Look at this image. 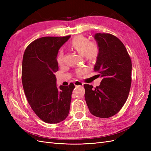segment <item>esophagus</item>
Masks as SVG:
<instances>
[{
	"label": "esophagus",
	"mask_w": 151,
	"mask_h": 151,
	"mask_svg": "<svg viewBox=\"0 0 151 151\" xmlns=\"http://www.w3.org/2000/svg\"><path fill=\"white\" fill-rule=\"evenodd\" d=\"M74 85L76 86H83L84 85V84L83 83H81V82H80V81H77L74 82Z\"/></svg>",
	"instance_id": "34e87169"
}]
</instances>
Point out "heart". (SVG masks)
<instances>
[{
	"instance_id": "b5f03b06",
	"label": "heart",
	"mask_w": 151,
	"mask_h": 151,
	"mask_svg": "<svg viewBox=\"0 0 151 151\" xmlns=\"http://www.w3.org/2000/svg\"><path fill=\"white\" fill-rule=\"evenodd\" d=\"M68 47L77 53L81 55L86 60L89 62H94L98 57L99 47L97 44L89 42L88 38L83 35L77 36L73 38L68 44ZM63 61V54L62 52L58 53L57 57V62L58 65H62ZM84 69L79 68L77 70L78 75L83 74Z\"/></svg>"
}]
</instances>
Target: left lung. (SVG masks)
Wrapping results in <instances>:
<instances>
[{
    "instance_id": "8db88e82",
    "label": "left lung",
    "mask_w": 151,
    "mask_h": 151,
    "mask_svg": "<svg viewBox=\"0 0 151 151\" xmlns=\"http://www.w3.org/2000/svg\"><path fill=\"white\" fill-rule=\"evenodd\" d=\"M99 55L94 70L99 73L101 84L95 89L84 84L85 99L90 113L99 118L115 115L124 105L132 82V62L124 45L108 33L94 36Z\"/></svg>"
}]
</instances>
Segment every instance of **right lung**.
<instances>
[{
	"instance_id": "1",
	"label": "right lung",
	"mask_w": 151,
	"mask_h": 151,
	"mask_svg": "<svg viewBox=\"0 0 151 151\" xmlns=\"http://www.w3.org/2000/svg\"><path fill=\"white\" fill-rule=\"evenodd\" d=\"M70 36L42 37L30 43L24 53L22 83L27 100L41 120L48 123L64 120L69 112L75 86H57L58 50Z\"/></svg>"
}]
</instances>
